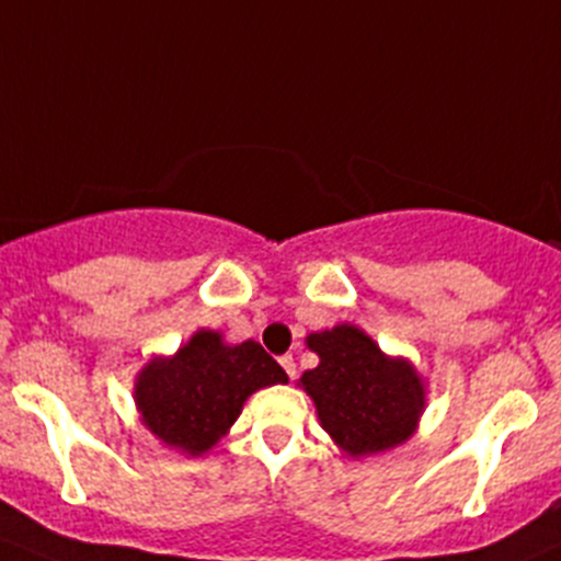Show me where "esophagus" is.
I'll use <instances>...</instances> for the list:
<instances>
[{"label":"esophagus","mask_w":561,"mask_h":561,"mask_svg":"<svg viewBox=\"0 0 561 561\" xmlns=\"http://www.w3.org/2000/svg\"><path fill=\"white\" fill-rule=\"evenodd\" d=\"M279 364H282V369L287 371V377L293 380V377H296V360H293V355H282Z\"/></svg>","instance_id":"1"}]
</instances>
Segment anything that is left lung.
<instances>
[{
	"instance_id": "8db88e82",
	"label": "left lung",
	"mask_w": 561,
	"mask_h": 561,
	"mask_svg": "<svg viewBox=\"0 0 561 561\" xmlns=\"http://www.w3.org/2000/svg\"><path fill=\"white\" fill-rule=\"evenodd\" d=\"M307 344L320 355V366L304 371L301 386L339 448L350 456L380 454L415 432L423 386L407 360H388L353 325L312 333Z\"/></svg>"
}]
</instances>
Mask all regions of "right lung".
<instances>
[{
    "label": "right lung",
    "instance_id": "right-lung-1",
    "mask_svg": "<svg viewBox=\"0 0 561 561\" xmlns=\"http://www.w3.org/2000/svg\"><path fill=\"white\" fill-rule=\"evenodd\" d=\"M276 382H287L285 369L257 342L228 347L219 333L197 331L173 358L146 366L135 401L162 443L201 456L233 426L249 393Z\"/></svg>",
    "mask_w": 561,
    "mask_h": 561
}]
</instances>
